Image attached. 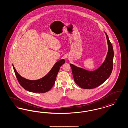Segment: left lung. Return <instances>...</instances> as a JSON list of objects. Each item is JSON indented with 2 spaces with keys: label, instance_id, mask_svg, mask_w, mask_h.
<instances>
[{
  "label": "left lung",
  "instance_id": "obj_1",
  "mask_svg": "<svg viewBox=\"0 0 128 128\" xmlns=\"http://www.w3.org/2000/svg\"><path fill=\"white\" fill-rule=\"evenodd\" d=\"M108 52L104 61L96 70L89 71L70 64L74 81L81 88L92 89L99 86L110 76L113 68L114 52L112 45L107 34Z\"/></svg>",
  "mask_w": 128,
  "mask_h": 128
}]
</instances>
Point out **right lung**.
Segmentation results:
<instances>
[{
	"label": "right lung",
	"mask_w": 128,
	"mask_h": 128,
	"mask_svg": "<svg viewBox=\"0 0 128 128\" xmlns=\"http://www.w3.org/2000/svg\"><path fill=\"white\" fill-rule=\"evenodd\" d=\"M64 59L60 60L54 65L48 73L39 80H27L21 76L13 65L14 70L20 84L27 91L32 93H45L52 88L60 67L65 63Z\"/></svg>",
	"instance_id": "obj_1"
}]
</instances>
